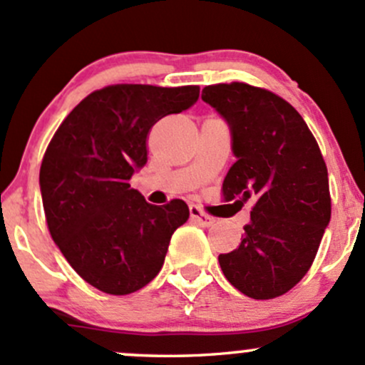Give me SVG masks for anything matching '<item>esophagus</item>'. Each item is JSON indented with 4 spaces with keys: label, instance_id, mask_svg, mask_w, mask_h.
Here are the masks:
<instances>
[{
    "label": "esophagus",
    "instance_id": "34e87169",
    "mask_svg": "<svg viewBox=\"0 0 365 365\" xmlns=\"http://www.w3.org/2000/svg\"><path fill=\"white\" fill-rule=\"evenodd\" d=\"M190 220L194 223H197V225H201V227H211L215 223L213 216L204 213L201 207L195 206V204H192V206H190Z\"/></svg>",
    "mask_w": 365,
    "mask_h": 365
}]
</instances>
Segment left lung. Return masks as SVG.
<instances>
[{"instance_id":"left-lung-1","label":"left lung","mask_w":365,"mask_h":365,"mask_svg":"<svg viewBox=\"0 0 365 365\" xmlns=\"http://www.w3.org/2000/svg\"><path fill=\"white\" fill-rule=\"evenodd\" d=\"M202 100L227 119L237 158L223 199L255 201L241 244L218 256L220 267L242 294L277 298L310 270L331 220L326 161L299 112L265 88L220 83Z\"/></svg>"}]
</instances>
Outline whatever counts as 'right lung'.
<instances>
[{"label": "right lung", "instance_id": "1", "mask_svg": "<svg viewBox=\"0 0 365 365\" xmlns=\"http://www.w3.org/2000/svg\"><path fill=\"white\" fill-rule=\"evenodd\" d=\"M197 98L194 85L106 86L83 98L48 143L39 170L48 230L79 277L102 293L145 287L189 220L182 199L152 206L130 178L147 163L152 126Z\"/></svg>", "mask_w": 365, "mask_h": 365}]
</instances>
